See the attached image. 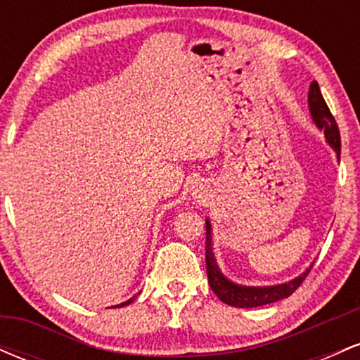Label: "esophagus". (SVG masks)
<instances>
[{
	"label": "esophagus",
	"instance_id": "esophagus-1",
	"mask_svg": "<svg viewBox=\"0 0 360 360\" xmlns=\"http://www.w3.org/2000/svg\"><path fill=\"white\" fill-rule=\"evenodd\" d=\"M193 194H194V198H200V200H203V198L206 196L203 186H196V189H194Z\"/></svg>",
	"mask_w": 360,
	"mask_h": 360
}]
</instances>
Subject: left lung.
<instances>
[{"label":"left lung","mask_w":360,"mask_h":360,"mask_svg":"<svg viewBox=\"0 0 360 360\" xmlns=\"http://www.w3.org/2000/svg\"><path fill=\"white\" fill-rule=\"evenodd\" d=\"M308 106L313 123L318 127V130L323 131L326 143L333 148L337 159L340 160V131H338L335 118L332 117L323 96H321L320 86L316 81L309 84ZM311 267L313 264L307 271L296 276L295 279L288 281V283L272 284V286H243V284L233 283L232 279L223 274L217 259H214L212 221H210V218H206V274H208V283L213 292L225 304L235 308H257L288 298L300 288V284L307 278Z\"/></svg>","instance_id":"8db88e82"}]
</instances>
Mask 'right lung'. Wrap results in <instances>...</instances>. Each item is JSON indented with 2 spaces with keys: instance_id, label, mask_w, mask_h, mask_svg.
I'll use <instances>...</instances> for the list:
<instances>
[{
  "instance_id": "right-lung-1",
  "label": "right lung",
  "mask_w": 360,
  "mask_h": 360,
  "mask_svg": "<svg viewBox=\"0 0 360 360\" xmlns=\"http://www.w3.org/2000/svg\"><path fill=\"white\" fill-rule=\"evenodd\" d=\"M135 298H137V295H135L134 298H130V300H128V301H125V303H122V304H117V307H115V308H122V307H125V304H130V303H134ZM111 308H113V307H111Z\"/></svg>"
}]
</instances>
